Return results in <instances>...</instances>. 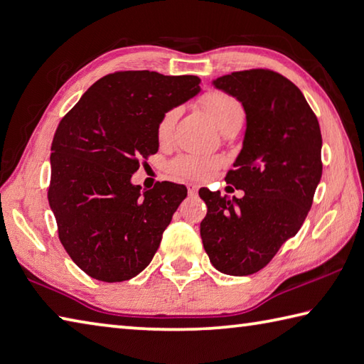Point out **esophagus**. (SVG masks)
<instances>
[{"label":"esophagus","mask_w":364,"mask_h":364,"mask_svg":"<svg viewBox=\"0 0 364 364\" xmlns=\"http://www.w3.org/2000/svg\"><path fill=\"white\" fill-rule=\"evenodd\" d=\"M188 196H195L198 193V187L195 183H188Z\"/></svg>","instance_id":"esophagus-1"}]
</instances>
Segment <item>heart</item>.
I'll return each mask as SVG.
<instances>
[{"mask_svg": "<svg viewBox=\"0 0 364 364\" xmlns=\"http://www.w3.org/2000/svg\"><path fill=\"white\" fill-rule=\"evenodd\" d=\"M200 102L222 132L225 128L241 125L242 123L244 109L241 102L236 98H232L228 93L220 90H209L200 98ZM177 115H179V111L176 107L168 109L161 115L159 125H156V138H159L160 142H166L171 138ZM220 166L222 160L218 156L204 154H187L181 155L179 159H176L171 163V171H173V174L185 177V179L204 181L212 174H215Z\"/></svg>", "mask_w": 364, "mask_h": 364, "instance_id": "heart-1", "label": "heart"}]
</instances>
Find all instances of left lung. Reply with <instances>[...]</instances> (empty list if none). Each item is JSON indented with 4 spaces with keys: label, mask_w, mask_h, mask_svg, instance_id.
Masks as SVG:
<instances>
[{
    "label": "left lung",
    "mask_w": 364,
    "mask_h": 364,
    "mask_svg": "<svg viewBox=\"0 0 364 364\" xmlns=\"http://www.w3.org/2000/svg\"><path fill=\"white\" fill-rule=\"evenodd\" d=\"M212 84L245 111L242 149L225 177L244 196L200 190L208 205L201 239L215 269L249 276L306 220L321 179L320 125L299 88L279 73L237 71Z\"/></svg>",
    "instance_id": "left-lung-1"
}]
</instances>
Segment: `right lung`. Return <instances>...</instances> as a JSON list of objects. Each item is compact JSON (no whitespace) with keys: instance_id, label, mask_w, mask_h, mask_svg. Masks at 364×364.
Masks as SVG:
<instances>
[{"instance_id":"add662e5","label":"right lung","mask_w":364,"mask_h":364,"mask_svg":"<svg viewBox=\"0 0 364 364\" xmlns=\"http://www.w3.org/2000/svg\"><path fill=\"white\" fill-rule=\"evenodd\" d=\"M196 75L119 71L95 82L61 119L52 141L49 204L68 255L102 282L147 267L187 196L183 185L132 183L159 152L161 115L200 93Z\"/></svg>"}]
</instances>
